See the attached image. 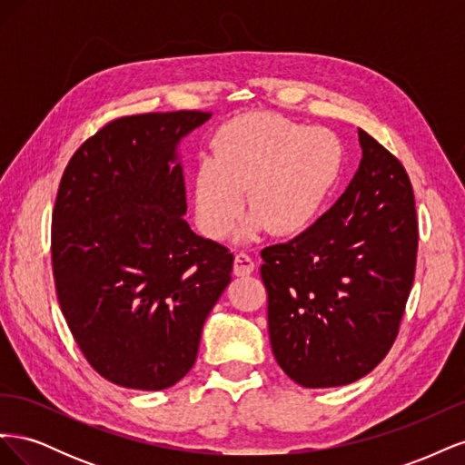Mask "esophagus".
Returning a JSON list of instances; mask_svg holds the SVG:
<instances>
[{
	"mask_svg": "<svg viewBox=\"0 0 465 465\" xmlns=\"http://www.w3.org/2000/svg\"><path fill=\"white\" fill-rule=\"evenodd\" d=\"M232 272L238 277H246V275H250L252 272H254V262H252V258L248 254H244V252H241V254L234 256Z\"/></svg>",
	"mask_w": 465,
	"mask_h": 465,
	"instance_id": "34e87169",
	"label": "esophagus"
}]
</instances>
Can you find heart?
<instances>
[{
  "label": "heart",
  "instance_id": "1",
  "mask_svg": "<svg viewBox=\"0 0 465 465\" xmlns=\"http://www.w3.org/2000/svg\"><path fill=\"white\" fill-rule=\"evenodd\" d=\"M341 139L323 128L272 114L234 120L217 134L211 159L193 176V205L200 229L224 238L242 211L250 236L262 224L275 234L304 231L326 205L343 171Z\"/></svg>",
  "mask_w": 465,
  "mask_h": 465
}]
</instances>
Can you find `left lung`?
I'll use <instances>...</instances> for the list:
<instances>
[{
  "label": "left lung",
  "instance_id": "1",
  "mask_svg": "<svg viewBox=\"0 0 465 465\" xmlns=\"http://www.w3.org/2000/svg\"><path fill=\"white\" fill-rule=\"evenodd\" d=\"M353 180L312 227L262 250L275 361L304 388L355 382L396 340L417 262V215L401 163L359 130Z\"/></svg>",
  "mask_w": 465,
  "mask_h": 465
}]
</instances>
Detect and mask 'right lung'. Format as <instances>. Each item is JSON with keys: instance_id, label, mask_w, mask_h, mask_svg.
I'll list each match as a JSON object with an SVG mask.
<instances>
[{"instance_id": "add662e5", "label": "right lung", "mask_w": 465, "mask_h": 465, "mask_svg": "<svg viewBox=\"0 0 465 465\" xmlns=\"http://www.w3.org/2000/svg\"><path fill=\"white\" fill-rule=\"evenodd\" d=\"M211 118L178 110L106 124L67 163L52 215L60 308L83 355L132 390L193 367L234 256L186 223L178 145Z\"/></svg>"}]
</instances>
